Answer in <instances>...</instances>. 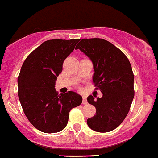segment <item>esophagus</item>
<instances>
[{
    "label": "esophagus",
    "mask_w": 158,
    "mask_h": 158,
    "mask_svg": "<svg viewBox=\"0 0 158 158\" xmlns=\"http://www.w3.org/2000/svg\"><path fill=\"white\" fill-rule=\"evenodd\" d=\"M82 98H83V100H82V104H83V105H86L87 103H88V102H87V99H86V97L83 96V97H82Z\"/></svg>",
    "instance_id": "esophagus-1"
}]
</instances>
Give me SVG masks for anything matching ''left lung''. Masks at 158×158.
Returning <instances> with one entry per match:
<instances>
[{
    "mask_svg": "<svg viewBox=\"0 0 158 158\" xmlns=\"http://www.w3.org/2000/svg\"><path fill=\"white\" fill-rule=\"evenodd\" d=\"M92 62L93 83L102 92V98L89 95L87 101L96 113L87 119L89 127L109 132L121 125L133 101L134 74L126 56L112 44L100 38L82 39L76 47Z\"/></svg>",
    "mask_w": 158,
    "mask_h": 158,
    "instance_id": "obj_1",
    "label": "left lung"
}]
</instances>
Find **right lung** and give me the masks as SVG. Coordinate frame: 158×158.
I'll list each match as a JSON object with an SVG mask.
<instances>
[{"label": "right lung", "instance_id": "add662e5", "mask_svg": "<svg viewBox=\"0 0 158 158\" xmlns=\"http://www.w3.org/2000/svg\"><path fill=\"white\" fill-rule=\"evenodd\" d=\"M79 41H45L28 56L20 69L17 84L22 109L30 123L44 133H56L66 128L70 110L82 102L76 92L59 95L55 89L63 62Z\"/></svg>", "mask_w": 158, "mask_h": 158}]
</instances>
